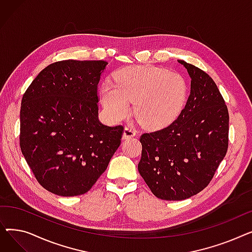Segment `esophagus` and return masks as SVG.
<instances>
[{"label": "esophagus", "mask_w": 252, "mask_h": 252, "mask_svg": "<svg viewBox=\"0 0 252 252\" xmlns=\"http://www.w3.org/2000/svg\"><path fill=\"white\" fill-rule=\"evenodd\" d=\"M136 129L131 126H126L124 129V135L123 138L124 139H129V138H133L136 136Z\"/></svg>", "instance_id": "1"}]
</instances>
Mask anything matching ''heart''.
<instances>
[{"label": "heart", "mask_w": 252, "mask_h": 252, "mask_svg": "<svg viewBox=\"0 0 252 252\" xmlns=\"http://www.w3.org/2000/svg\"><path fill=\"white\" fill-rule=\"evenodd\" d=\"M114 84L101 87L104 108L114 119L126 117L130 102L141 125L161 128L170 125L183 111L188 99V84L179 73L151 65L127 66L113 75Z\"/></svg>", "instance_id": "heart-1"}]
</instances>
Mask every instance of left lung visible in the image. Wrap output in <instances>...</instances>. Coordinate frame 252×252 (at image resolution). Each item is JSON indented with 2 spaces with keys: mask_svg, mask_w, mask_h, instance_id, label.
<instances>
[{
  "mask_svg": "<svg viewBox=\"0 0 252 252\" xmlns=\"http://www.w3.org/2000/svg\"><path fill=\"white\" fill-rule=\"evenodd\" d=\"M178 61L191 77L186 106L173 124L140 138L139 173L163 200L187 199L207 187L229 143V112L214 79Z\"/></svg>",
  "mask_w": 252,
  "mask_h": 252,
  "instance_id": "obj_1",
  "label": "left lung"
}]
</instances>
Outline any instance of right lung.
Here are the masks:
<instances>
[{
  "label": "right lung",
  "mask_w": 252,
  "mask_h": 252,
  "mask_svg": "<svg viewBox=\"0 0 252 252\" xmlns=\"http://www.w3.org/2000/svg\"><path fill=\"white\" fill-rule=\"evenodd\" d=\"M107 64L52 63L22 97L21 152L36 181L53 194L87 193L121 145L124 126H105L98 118L97 87Z\"/></svg>",
  "instance_id": "right-lung-1"
}]
</instances>
